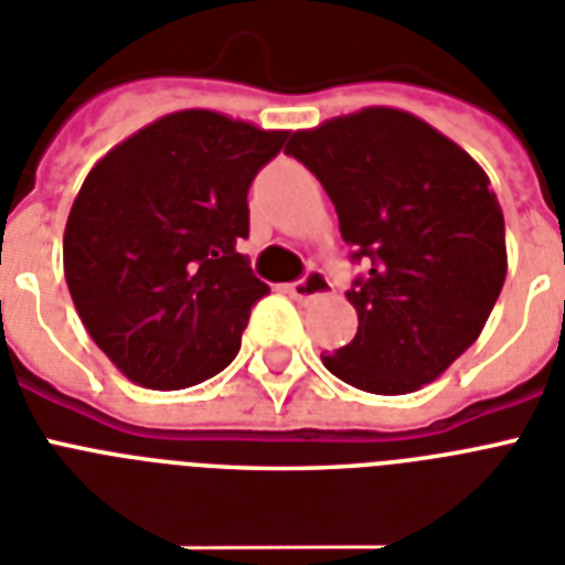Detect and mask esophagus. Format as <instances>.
Here are the masks:
<instances>
[{"label": "esophagus", "instance_id": "1", "mask_svg": "<svg viewBox=\"0 0 565 565\" xmlns=\"http://www.w3.org/2000/svg\"><path fill=\"white\" fill-rule=\"evenodd\" d=\"M287 292H290V298H296V301H310V298L328 296L330 292L328 275L319 273V269H307L305 278L296 284H290V287H287Z\"/></svg>", "mask_w": 565, "mask_h": 565}]
</instances>
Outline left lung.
<instances>
[{"label": "left lung", "mask_w": 565, "mask_h": 565, "mask_svg": "<svg viewBox=\"0 0 565 565\" xmlns=\"http://www.w3.org/2000/svg\"><path fill=\"white\" fill-rule=\"evenodd\" d=\"M287 153L337 205L360 328L324 369L371 394L424 388L479 339L508 275L505 217L473 156L406 109L365 107L296 130Z\"/></svg>", "instance_id": "obj_1"}]
</instances>
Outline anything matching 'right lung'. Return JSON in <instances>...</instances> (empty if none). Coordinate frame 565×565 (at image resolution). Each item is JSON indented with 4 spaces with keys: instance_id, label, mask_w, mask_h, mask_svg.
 <instances>
[{
    "instance_id": "obj_1",
    "label": "right lung",
    "mask_w": 565,
    "mask_h": 565,
    "mask_svg": "<svg viewBox=\"0 0 565 565\" xmlns=\"http://www.w3.org/2000/svg\"><path fill=\"white\" fill-rule=\"evenodd\" d=\"M290 130L179 109L86 173L63 232V273L84 328L124 377L173 392L241 351L269 292L237 252L249 185Z\"/></svg>"
}]
</instances>
